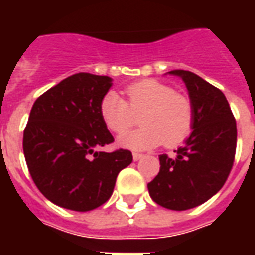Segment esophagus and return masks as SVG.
<instances>
[{
  "label": "esophagus",
  "mask_w": 255,
  "mask_h": 255,
  "mask_svg": "<svg viewBox=\"0 0 255 255\" xmlns=\"http://www.w3.org/2000/svg\"><path fill=\"white\" fill-rule=\"evenodd\" d=\"M142 157H143V154H140V153H133V154H132L133 161H139L140 158H142Z\"/></svg>",
  "instance_id": "obj_1"
}]
</instances>
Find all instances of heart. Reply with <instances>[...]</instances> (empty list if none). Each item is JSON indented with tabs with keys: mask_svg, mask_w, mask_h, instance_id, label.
Masks as SVG:
<instances>
[{
	"mask_svg": "<svg viewBox=\"0 0 255 255\" xmlns=\"http://www.w3.org/2000/svg\"><path fill=\"white\" fill-rule=\"evenodd\" d=\"M127 101L115 91L106 93L100 104V113L112 132L122 133L132 127L139 115L142 127L123 133L117 139L122 147L149 150L160 144L173 147L191 131L194 111L186 95L175 93L171 86L146 79L126 89Z\"/></svg>",
	"mask_w": 255,
	"mask_h": 255,
	"instance_id": "obj_1",
	"label": "heart"
}]
</instances>
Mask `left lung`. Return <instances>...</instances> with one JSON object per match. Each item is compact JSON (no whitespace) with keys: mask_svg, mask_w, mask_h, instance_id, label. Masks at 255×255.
<instances>
[{"mask_svg":"<svg viewBox=\"0 0 255 255\" xmlns=\"http://www.w3.org/2000/svg\"><path fill=\"white\" fill-rule=\"evenodd\" d=\"M168 73L182 78L187 87L192 132L175 157L160 155V172L147 188L155 203L180 212L202 205L224 186L235 158L236 122L217 87L190 71Z\"/></svg>","mask_w":255,"mask_h":255,"instance_id":"1","label":"left lung"}]
</instances>
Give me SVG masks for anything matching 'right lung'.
Masks as SVG:
<instances>
[{"instance_id":"obj_1","label":"right lung","mask_w":255,"mask_h":255,"mask_svg":"<svg viewBox=\"0 0 255 255\" xmlns=\"http://www.w3.org/2000/svg\"><path fill=\"white\" fill-rule=\"evenodd\" d=\"M112 78L75 73L38 98L23 136L32 180L57 206L89 212L111 198L119 172L132 162L129 150L97 151L113 142L100 113Z\"/></svg>"}]
</instances>
